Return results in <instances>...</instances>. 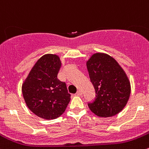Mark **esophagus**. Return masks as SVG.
<instances>
[{"label":"esophagus","mask_w":149,"mask_h":149,"mask_svg":"<svg viewBox=\"0 0 149 149\" xmlns=\"http://www.w3.org/2000/svg\"><path fill=\"white\" fill-rule=\"evenodd\" d=\"M77 95H82V91H80V90L77 91Z\"/></svg>","instance_id":"34e87169"}]
</instances>
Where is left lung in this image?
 <instances>
[{
	"label": "left lung",
	"instance_id": "obj_1",
	"mask_svg": "<svg viewBox=\"0 0 149 149\" xmlns=\"http://www.w3.org/2000/svg\"><path fill=\"white\" fill-rule=\"evenodd\" d=\"M95 97L88 102L90 109L98 117H112L123 109L130 95V84L122 67L110 56L93 54L87 61Z\"/></svg>",
	"mask_w": 149,
	"mask_h": 149
}]
</instances>
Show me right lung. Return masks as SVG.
I'll list each match as a JSON object with an SVG mask.
<instances>
[{
    "instance_id": "obj_1",
    "label": "right lung",
    "mask_w": 149,
    "mask_h": 149,
    "mask_svg": "<svg viewBox=\"0 0 149 149\" xmlns=\"http://www.w3.org/2000/svg\"><path fill=\"white\" fill-rule=\"evenodd\" d=\"M59 57L45 54L35 63L22 85L26 106L39 117L54 120L65 111L70 101L67 85L58 79Z\"/></svg>"
}]
</instances>
